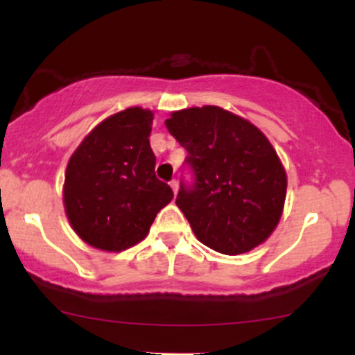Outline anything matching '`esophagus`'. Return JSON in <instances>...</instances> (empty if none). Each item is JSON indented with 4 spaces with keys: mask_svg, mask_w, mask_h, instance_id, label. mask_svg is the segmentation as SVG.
Segmentation results:
<instances>
[{
    "mask_svg": "<svg viewBox=\"0 0 355 355\" xmlns=\"http://www.w3.org/2000/svg\"><path fill=\"white\" fill-rule=\"evenodd\" d=\"M170 187H172L173 193H177V191H178V180H175V178H173V180L170 182Z\"/></svg>",
    "mask_w": 355,
    "mask_h": 355,
    "instance_id": "1",
    "label": "esophagus"
}]
</instances>
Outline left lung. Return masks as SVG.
<instances>
[{"instance_id":"1","label":"left lung","mask_w":355,"mask_h":355,"mask_svg":"<svg viewBox=\"0 0 355 355\" xmlns=\"http://www.w3.org/2000/svg\"><path fill=\"white\" fill-rule=\"evenodd\" d=\"M166 128L187 150L177 205L197 239L225 255L262 243L282 215L287 177L257 126L218 107L172 113Z\"/></svg>"}]
</instances>
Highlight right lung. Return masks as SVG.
<instances>
[{"label":"right lung","mask_w":355,"mask_h":355,"mask_svg":"<svg viewBox=\"0 0 355 355\" xmlns=\"http://www.w3.org/2000/svg\"><path fill=\"white\" fill-rule=\"evenodd\" d=\"M153 113L126 108L96 126L73 153L64 173V209L92 247L120 252L146 237L173 198L155 175L150 148Z\"/></svg>","instance_id":"add662e5"}]
</instances>
